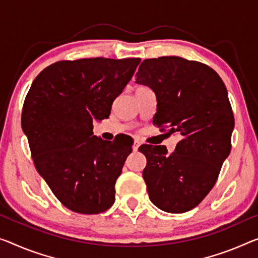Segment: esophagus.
<instances>
[{
	"label": "esophagus",
	"mask_w": 258,
	"mask_h": 258,
	"mask_svg": "<svg viewBox=\"0 0 258 258\" xmlns=\"http://www.w3.org/2000/svg\"><path fill=\"white\" fill-rule=\"evenodd\" d=\"M140 145H141L140 141L135 140V141H134V145H133V150H134V151H137L138 148H140Z\"/></svg>",
	"instance_id": "34e87169"
}]
</instances>
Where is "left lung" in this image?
<instances>
[{
  "instance_id": "8db88e82",
  "label": "left lung",
  "mask_w": 258,
  "mask_h": 258,
  "mask_svg": "<svg viewBox=\"0 0 258 258\" xmlns=\"http://www.w3.org/2000/svg\"><path fill=\"white\" fill-rule=\"evenodd\" d=\"M136 83L156 93L153 123L181 136L172 153L164 145L138 149L148 160L143 179L150 201L165 212H187L213 188L231 152L234 116L227 89L210 67L179 56L144 60Z\"/></svg>"
}]
</instances>
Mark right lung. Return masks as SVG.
<instances>
[{
	"instance_id": "1",
	"label": "right lung",
	"mask_w": 258,
	"mask_h": 258,
	"mask_svg": "<svg viewBox=\"0 0 258 258\" xmlns=\"http://www.w3.org/2000/svg\"><path fill=\"white\" fill-rule=\"evenodd\" d=\"M141 58L60 61L43 69L24 101L22 128L35 168L66 208L96 215L112 207L130 143L93 135Z\"/></svg>"
}]
</instances>
